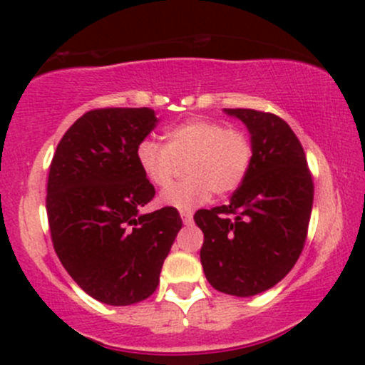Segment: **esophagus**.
Wrapping results in <instances>:
<instances>
[{"label": "esophagus", "instance_id": "esophagus-1", "mask_svg": "<svg viewBox=\"0 0 365 365\" xmlns=\"http://www.w3.org/2000/svg\"><path fill=\"white\" fill-rule=\"evenodd\" d=\"M180 216H182V221L185 225H190L192 220H194V212L192 211H182L180 212Z\"/></svg>", "mask_w": 365, "mask_h": 365}]
</instances>
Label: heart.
I'll list each match as a JSON object with an SVG mask.
<instances>
[{"instance_id": "b5f03b06", "label": "heart", "mask_w": 365, "mask_h": 365, "mask_svg": "<svg viewBox=\"0 0 365 365\" xmlns=\"http://www.w3.org/2000/svg\"><path fill=\"white\" fill-rule=\"evenodd\" d=\"M137 165L158 188H168L182 166L185 182L161 195L165 206L190 209L211 197L235 192L249 175L254 161L252 137L223 121L194 118L165 132V145L145 139L137 145Z\"/></svg>"}]
</instances>
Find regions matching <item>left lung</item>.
Wrapping results in <instances>:
<instances>
[{"instance_id": "8db88e82", "label": "left lung", "mask_w": 365, "mask_h": 365, "mask_svg": "<svg viewBox=\"0 0 365 365\" xmlns=\"http://www.w3.org/2000/svg\"><path fill=\"white\" fill-rule=\"evenodd\" d=\"M225 113L247 125L254 161L230 204L194 215L204 233L200 262L217 292L252 297L282 282L302 254L314 182L302 144L287 121L244 108Z\"/></svg>"}]
</instances>
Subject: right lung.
Listing matches in <instances>:
<instances>
[{
    "label": "right lung",
    "instance_id": "obj_1",
    "mask_svg": "<svg viewBox=\"0 0 365 365\" xmlns=\"http://www.w3.org/2000/svg\"><path fill=\"white\" fill-rule=\"evenodd\" d=\"M156 123L150 108L87 111L66 130L49 166L54 252L83 292L108 305L153 295L182 228L175 207L140 215L156 190L135 153Z\"/></svg>",
    "mask_w": 365,
    "mask_h": 365
}]
</instances>
